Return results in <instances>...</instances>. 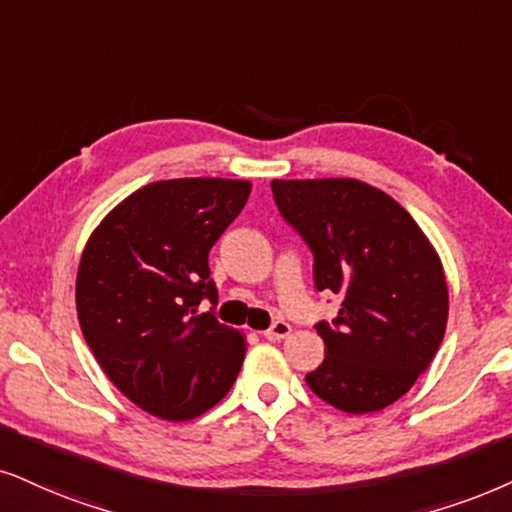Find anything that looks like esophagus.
Returning a JSON list of instances; mask_svg holds the SVG:
<instances>
[{
	"mask_svg": "<svg viewBox=\"0 0 512 512\" xmlns=\"http://www.w3.org/2000/svg\"><path fill=\"white\" fill-rule=\"evenodd\" d=\"M290 333H293V328H290V323H286V321H276V323H271V328H267V331H264V338L278 342V340L288 338Z\"/></svg>",
	"mask_w": 512,
	"mask_h": 512,
	"instance_id": "esophagus-1",
	"label": "esophagus"
}]
</instances>
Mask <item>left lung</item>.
Wrapping results in <instances>:
<instances>
[{
    "label": "left lung",
    "mask_w": 512,
    "mask_h": 512,
    "mask_svg": "<svg viewBox=\"0 0 512 512\" xmlns=\"http://www.w3.org/2000/svg\"><path fill=\"white\" fill-rule=\"evenodd\" d=\"M276 208L314 255L316 290L338 295L319 321L326 359L316 397L347 413L380 411L435 359L449 290L439 255L397 200L359 179H274Z\"/></svg>",
    "instance_id": "1"
}]
</instances>
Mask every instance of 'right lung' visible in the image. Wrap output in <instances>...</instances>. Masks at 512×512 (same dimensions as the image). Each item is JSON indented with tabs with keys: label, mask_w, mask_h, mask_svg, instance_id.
<instances>
[{
	"label": "right lung",
	"mask_w": 512,
	"mask_h": 512,
	"mask_svg": "<svg viewBox=\"0 0 512 512\" xmlns=\"http://www.w3.org/2000/svg\"><path fill=\"white\" fill-rule=\"evenodd\" d=\"M238 179L153 181L96 226L77 269L84 340L129 401L191 420L231 390L245 338L198 304H217L208 255L248 203Z\"/></svg>",
	"instance_id": "1"
}]
</instances>
